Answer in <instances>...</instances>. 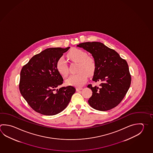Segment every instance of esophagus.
Returning <instances> with one entry per match:
<instances>
[{"instance_id": "34e87169", "label": "esophagus", "mask_w": 153, "mask_h": 153, "mask_svg": "<svg viewBox=\"0 0 153 153\" xmlns=\"http://www.w3.org/2000/svg\"><path fill=\"white\" fill-rule=\"evenodd\" d=\"M82 89H83V88H81V87H77V88H76V91H80V90H81Z\"/></svg>"}]
</instances>
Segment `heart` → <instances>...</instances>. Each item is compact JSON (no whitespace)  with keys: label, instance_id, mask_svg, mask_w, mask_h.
<instances>
[{"label":"heart","instance_id":"heart-1","mask_svg":"<svg viewBox=\"0 0 153 153\" xmlns=\"http://www.w3.org/2000/svg\"><path fill=\"white\" fill-rule=\"evenodd\" d=\"M70 59L75 62H78V73L71 75L66 82L69 85L81 87L87 82L88 74H94L96 70V62L94 58L88 56L85 51L77 48H73L68 53ZM56 69L61 75L64 77L69 74V66L65 59L61 57L56 62Z\"/></svg>","mask_w":153,"mask_h":153}]
</instances>
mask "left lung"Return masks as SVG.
Wrapping results in <instances>:
<instances>
[{"mask_svg":"<svg viewBox=\"0 0 153 153\" xmlns=\"http://www.w3.org/2000/svg\"><path fill=\"white\" fill-rule=\"evenodd\" d=\"M91 53L96 62V70L92 81L99 82L100 86L88 87L92 95L88 103L94 109L107 111L118 105L124 98L131 84V75L127 61L118 53L100 42L79 44Z\"/></svg>","mask_w":153,"mask_h":153,"instance_id":"1","label":"left lung"}]
</instances>
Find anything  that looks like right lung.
Returning <instances> with one entry per match:
<instances>
[{
  "label": "right lung",
  "instance_id": "obj_1",
  "mask_svg": "<svg viewBox=\"0 0 153 153\" xmlns=\"http://www.w3.org/2000/svg\"><path fill=\"white\" fill-rule=\"evenodd\" d=\"M69 48L45 49L33 56L21 70L20 94L35 111L55 115L69 103L76 89L70 85L57 89L63 84V79L56 66L58 59Z\"/></svg>",
  "mask_w": 153,
  "mask_h": 153
}]
</instances>
